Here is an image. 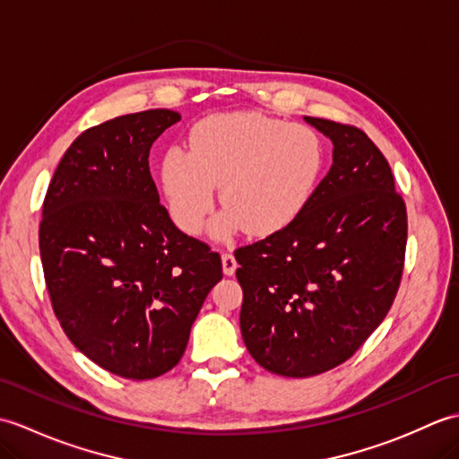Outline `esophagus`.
Instances as JSON below:
<instances>
[{
	"label": "esophagus",
	"mask_w": 459,
	"mask_h": 459,
	"mask_svg": "<svg viewBox=\"0 0 459 459\" xmlns=\"http://www.w3.org/2000/svg\"><path fill=\"white\" fill-rule=\"evenodd\" d=\"M221 262H222V274L224 276H235L237 266H238L235 256H232V255H222Z\"/></svg>",
	"instance_id": "esophagus-1"
}]
</instances>
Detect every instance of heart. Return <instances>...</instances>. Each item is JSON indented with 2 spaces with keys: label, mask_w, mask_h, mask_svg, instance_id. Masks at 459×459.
Here are the masks:
<instances>
[{
  "label": "heart",
  "mask_w": 459,
  "mask_h": 459,
  "mask_svg": "<svg viewBox=\"0 0 459 459\" xmlns=\"http://www.w3.org/2000/svg\"><path fill=\"white\" fill-rule=\"evenodd\" d=\"M324 165V142L309 126L260 112H224L195 126L189 152H165L160 185L169 217L185 235L201 230L221 187L224 211L209 224V235L227 240L245 229L264 238L304 212Z\"/></svg>",
  "instance_id": "b5f03b06"
}]
</instances>
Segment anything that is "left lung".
Instances as JSON below:
<instances>
[{
  "label": "left lung",
  "instance_id": "obj_1",
  "mask_svg": "<svg viewBox=\"0 0 459 459\" xmlns=\"http://www.w3.org/2000/svg\"><path fill=\"white\" fill-rule=\"evenodd\" d=\"M333 163L288 229L235 252L240 333L270 373L314 377L355 353L398 291L406 207L391 165L353 126L309 118Z\"/></svg>",
  "mask_w": 459,
  "mask_h": 459
}]
</instances>
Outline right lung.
I'll use <instances>...</instances> for the list:
<instances>
[{
  "mask_svg": "<svg viewBox=\"0 0 459 459\" xmlns=\"http://www.w3.org/2000/svg\"><path fill=\"white\" fill-rule=\"evenodd\" d=\"M173 110L126 114L82 132L43 203L39 248L66 337L110 373L155 378L179 363L221 256L175 227L150 173Z\"/></svg>",
  "mask_w": 459,
  "mask_h": 459,
  "instance_id": "obj_1",
  "label": "right lung"
}]
</instances>
